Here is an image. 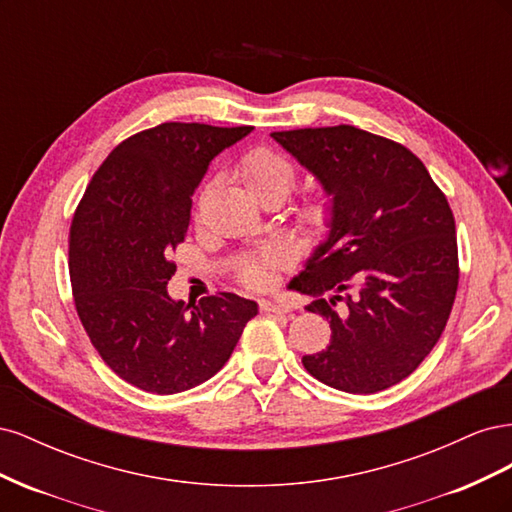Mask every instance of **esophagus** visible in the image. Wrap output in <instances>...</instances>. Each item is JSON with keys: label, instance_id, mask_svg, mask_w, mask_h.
<instances>
[{"label": "esophagus", "instance_id": "34e87169", "mask_svg": "<svg viewBox=\"0 0 512 512\" xmlns=\"http://www.w3.org/2000/svg\"><path fill=\"white\" fill-rule=\"evenodd\" d=\"M260 309L262 312H271V314H290L292 312L290 305L280 303V301H271V299H262Z\"/></svg>", "mask_w": 512, "mask_h": 512}]
</instances>
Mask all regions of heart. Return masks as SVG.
I'll list each match as a JSON object with an SVG mask.
<instances>
[{"instance_id":"heart-1","label":"heart","mask_w":512,"mask_h":512,"mask_svg":"<svg viewBox=\"0 0 512 512\" xmlns=\"http://www.w3.org/2000/svg\"><path fill=\"white\" fill-rule=\"evenodd\" d=\"M239 175L245 183V188L254 196L269 198L277 196L284 198L297 179V170H294L292 162L284 158L282 153H277L267 147H258L247 151L239 162ZM301 222L303 226L320 235L327 230V224L331 220V205L324 196L309 198L301 207ZM284 262V254L277 247H269L260 254V258L247 262L241 271V280L254 288H267L273 280V271Z\"/></svg>"}]
</instances>
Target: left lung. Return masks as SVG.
Masks as SVG:
<instances>
[{
  "instance_id": "8db88e82",
  "label": "left lung",
  "mask_w": 512,
  "mask_h": 512,
  "mask_svg": "<svg viewBox=\"0 0 512 512\" xmlns=\"http://www.w3.org/2000/svg\"><path fill=\"white\" fill-rule=\"evenodd\" d=\"M331 205L322 241L292 277L331 342L305 354L316 380L378 393L408 378L440 339L457 294L455 218L425 164L354 126L273 132Z\"/></svg>"
}]
</instances>
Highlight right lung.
<instances>
[{
    "label": "right lung",
    "instance_id": "right-lung-1",
    "mask_svg": "<svg viewBox=\"0 0 512 512\" xmlns=\"http://www.w3.org/2000/svg\"><path fill=\"white\" fill-rule=\"evenodd\" d=\"M254 128L162 123L117 145L87 185L70 228L76 312L104 363L147 393L213 378L258 303L220 292L183 303L166 286L192 196L215 156Z\"/></svg>",
    "mask_w": 512,
    "mask_h": 512
}]
</instances>
